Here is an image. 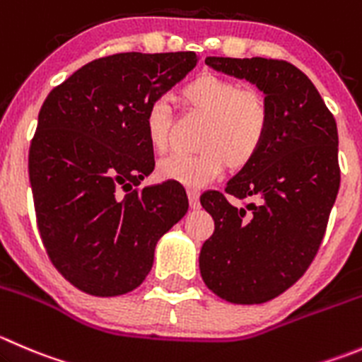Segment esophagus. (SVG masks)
I'll list each match as a JSON object with an SVG mask.
<instances>
[{"label": "esophagus", "mask_w": 362, "mask_h": 362, "mask_svg": "<svg viewBox=\"0 0 362 362\" xmlns=\"http://www.w3.org/2000/svg\"><path fill=\"white\" fill-rule=\"evenodd\" d=\"M187 194H189V205L191 209H199V191L198 189H187Z\"/></svg>", "instance_id": "obj_1"}]
</instances>
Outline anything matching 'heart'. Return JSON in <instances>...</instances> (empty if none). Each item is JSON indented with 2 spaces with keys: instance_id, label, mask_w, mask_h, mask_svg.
Masks as SVG:
<instances>
[{
  "instance_id": "b5f03b06",
  "label": "heart",
  "mask_w": 362,
  "mask_h": 362,
  "mask_svg": "<svg viewBox=\"0 0 362 362\" xmlns=\"http://www.w3.org/2000/svg\"><path fill=\"white\" fill-rule=\"evenodd\" d=\"M180 103L191 113L206 118L198 136V153H175L159 163L164 180L202 187L224 168H247L262 152L270 129V106L256 86H240L217 74H202L180 90ZM146 138L156 152L170 150L173 113L164 99L153 100L145 115Z\"/></svg>"
}]
</instances>
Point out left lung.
Returning a JSON list of instances; mask_svg holds the SVG:
<instances>
[{"label": "left lung", "mask_w": 362, "mask_h": 362, "mask_svg": "<svg viewBox=\"0 0 362 362\" xmlns=\"http://www.w3.org/2000/svg\"><path fill=\"white\" fill-rule=\"evenodd\" d=\"M205 63L255 83L269 99L262 152L224 192L199 198L214 219L199 252L203 281L228 303L262 304L299 281L317 256L339 189L338 127L310 77L285 59L209 56Z\"/></svg>", "instance_id": "1"}]
</instances>
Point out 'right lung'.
Returning a JSON list of instances; mask_svg holds the SVG:
<instances>
[{
    "instance_id": "obj_1",
    "label": "right lung",
    "mask_w": 362,
    "mask_h": 362,
    "mask_svg": "<svg viewBox=\"0 0 362 362\" xmlns=\"http://www.w3.org/2000/svg\"><path fill=\"white\" fill-rule=\"evenodd\" d=\"M196 63L191 51L104 56L42 104L28 157L37 226L52 265L90 296L138 288L157 240L187 212L178 185L139 184L156 168L146 110Z\"/></svg>"
}]
</instances>
